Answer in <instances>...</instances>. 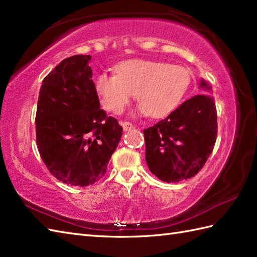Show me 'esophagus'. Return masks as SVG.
Segmentation results:
<instances>
[{
  "mask_svg": "<svg viewBox=\"0 0 257 257\" xmlns=\"http://www.w3.org/2000/svg\"><path fill=\"white\" fill-rule=\"evenodd\" d=\"M120 123H121L124 132H127V130H130L132 128H134V124L129 121H121Z\"/></svg>",
  "mask_w": 257,
  "mask_h": 257,
  "instance_id": "esophagus-1",
  "label": "esophagus"
}]
</instances>
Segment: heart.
I'll return each mask as SVG.
<instances>
[{
    "mask_svg": "<svg viewBox=\"0 0 257 257\" xmlns=\"http://www.w3.org/2000/svg\"><path fill=\"white\" fill-rule=\"evenodd\" d=\"M114 70L116 75L102 72L95 79L102 106L113 113L121 112L136 94L141 112L163 117L178 107L191 83L187 68L162 62L130 59Z\"/></svg>",
    "mask_w": 257,
    "mask_h": 257,
    "instance_id": "obj_1",
    "label": "heart"
}]
</instances>
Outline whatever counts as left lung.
<instances>
[{
	"mask_svg": "<svg viewBox=\"0 0 257 257\" xmlns=\"http://www.w3.org/2000/svg\"><path fill=\"white\" fill-rule=\"evenodd\" d=\"M202 88L211 89L204 80ZM146 161L163 182H179L194 177L210 157L217 135L214 98L200 94L144 130Z\"/></svg>",
	"mask_w": 257,
	"mask_h": 257,
	"instance_id": "left-lung-1",
	"label": "left lung"
}]
</instances>
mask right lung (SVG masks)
<instances>
[{
    "instance_id": "right-lung-1",
    "label": "right lung",
    "mask_w": 257,
    "mask_h": 257,
    "mask_svg": "<svg viewBox=\"0 0 257 257\" xmlns=\"http://www.w3.org/2000/svg\"><path fill=\"white\" fill-rule=\"evenodd\" d=\"M90 55L65 58L43 79L36 109V145L54 177L74 187L100 180L122 136L100 109Z\"/></svg>"
}]
</instances>
